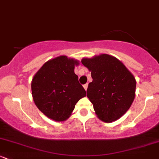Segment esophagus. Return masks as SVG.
Listing matches in <instances>:
<instances>
[{
	"instance_id": "1",
	"label": "esophagus",
	"mask_w": 159,
	"mask_h": 159,
	"mask_svg": "<svg viewBox=\"0 0 159 159\" xmlns=\"http://www.w3.org/2000/svg\"><path fill=\"white\" fill-rule=\"evenodd\" d=\"M83 87H84V90H87V87H88V84H86L84 85Z\"/></svg>"
}]
</instances>
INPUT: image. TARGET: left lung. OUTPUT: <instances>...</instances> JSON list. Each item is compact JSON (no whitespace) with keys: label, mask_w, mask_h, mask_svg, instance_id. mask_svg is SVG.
Returning a JSON list of instances; mask_svg holds the SVG:
<instances>
[{"label":"left lung","mask_w":159,"mask_h":159,"mask_svg":"<svg viewBox=\"0 0 159 159\" xmlns=\"http://www.w3.org/2000/svg\"><path fill=\"white\" fill-rule=\"evenodd\" d=\"M81 63L91 72L87 96L98 119L105 123L118 120L134 101L135 78L121 61L108 54L83 58Z\"/></svg>","instance_id":"1"}]
</instances>
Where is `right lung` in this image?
<instances>
[{
  "label": "right lung",
  "instance_id": "add662e5",
  "mask_svg": "<svg viewBox=\"0 0 159 159\" xmlns=\"http://www.w3.org/2000/svg\"><path fill=\"white\" fill-rule=\"evenodd\" d=\"M78 61L57 57L44 63L31 82L34 101L39 110L54 121H65L86 91L74 72Z\"/></svg>",
  "mask_w": 159,
  "mask_h": 159
}]
</instances>
